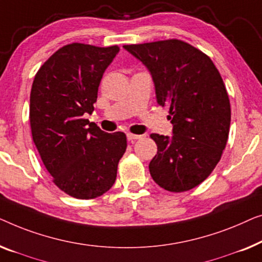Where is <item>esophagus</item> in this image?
Here are the masks:
<instances>
[{"label":"esophagus","instance_id":"1","mask_svg":"<svg viewBox=\"0 0 262 262\" xmlns=\"http://www.w3.org/2000/svg\"><path fill=\"white\" fill-rule=\"evenodd\" d=\"M127 139L129 140V141H133V140H139V139H141V135H136V134H132V133H128V134H127Z\"/></svg>","mask_w":262,"mask_h":262}]
</instances>
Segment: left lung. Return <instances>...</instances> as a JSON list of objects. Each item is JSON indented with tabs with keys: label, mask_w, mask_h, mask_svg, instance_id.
Listing matches in <instances>:
<instances>
[{
	"label": "left lung",
	"mask_w": 262,
	"mask_h": 262,
	"mask_svg": "<svg viewBox=\"0 0 262 262\" xmlns=\"http://www.w3.org/2000/svg\"><path fill=\"white\" fill-rule=\"evenodd\" d=\"M123 49L146 66L158 104L169 108L173 135L150 134L158 146L150 176L171 192L193 189L219 164L229 135L230 102L222 77L211 59L182 40Z\"/></svg>",
	"instance_id": "left-lung-1"
}]
</instances>
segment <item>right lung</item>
I'll use <instances>...</instances> for the list:
<instances>
[{
	"instance_id": "right-lung-1",
	"label": "right lung",
	"mask_w": 262,
	"mask_h": 262,
	"mask_svg": "<svg viewBox=\"0 0 262 262\" xmlns=\"http://www.w3.org/2000/svg\"><path fill=\"white\" fill-rule=\"evenodd\" d=\"M119 51L70 43L39 69L32 85L33 141L54 184L78 200L102 196L114 185L127 148L124 133H105L83 119L94 112L103 73Z\"/></svg>"
}]
</instances>
